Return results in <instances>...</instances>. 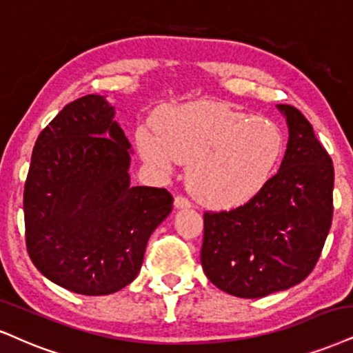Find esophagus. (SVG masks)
I'll list each match as a JSON object with an SVG mask.
<instances>
[{
  "label": "esophagus",
  "instance_id": "34e87169",
  "mask_svg": "<svg viewBox=\"0 0 353 353\" xmlns=\"http://www.w3.org/2000/svg\"><path fill=\"white\" fill-rule=\"evenodd\" d=\"M173 204H175L176 210H185V208L191 206L190 199L185 198V196H175V203H173Z\"/></svg>",
  "mask_w": 353,
  "mask_h": 353
}]
</instances>
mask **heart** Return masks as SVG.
<instances>
[{
  "mask_svg": "<svg viewBox=\"0 0 353 353\" xmlns=\"http://www.w3.org/2000/svg\"><path fill=\"white\" fill-rule=\"evenodd\" d=\"M136 141L142 159L160 172L188 163L186 183L203 204L236 208L268 183L285 150V134L270 117L217 103H191L160 112Z\"/></svg>",
  "mask_w": 353,
  "mask_h": 353,
  "instance_id": "1",
  "label": "heart"
}]
</instances>
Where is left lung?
<instances>
[{
  "label": "left lung",
  "mask_w": 353,
  "mask_h": 353,
  "mask_svg": "<svg viewBox=\"0 0 353 353\" xmlns=\"http://www.w3.org/2000/svg\"><path fill=\"white\" fill-rule=\"evenodd\" d=\"M276 108L290 132L276 175L243 206L204 212L203 270L237 298H263L301 283L332 224V160L301 111Z\"/></svg>",
  "instance_id": "1"
}]
</instances>
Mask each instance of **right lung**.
I'll list each match as a JSON object with an SVG mask.
<instances>
[{
  "label": "right lung",
  "mask_w": 353,
  "mask_h": 353,
  "mask_svg": "<svg viewBox=\"0 0 353 353\" xmlns=\"http://www.w3.org/2000/svg\"><path fill=\"white\" fill-rule=\"evenodd\" d=\"M130 154L101 94L68 103L39 134L24 185L26 245L55 285L101 296L137 276L173 196L165 188L130 186Z\"/></svg>",
  "instance_id": "right-lung-1"
}]
</instances>
